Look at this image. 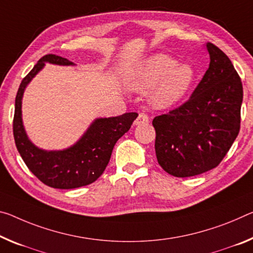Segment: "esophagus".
Masks as SVG:
<instances>
[{"mask_svg":"<svg viewBox=\"0 0 253 253\" xmlns=\"http://www.w3.org/2000/svg\"><path fill=\"white\" fill-rule=\"evenodd\" d=\"M148 123V116L146 114H144V112H142V114L138 115V117L136 118L135 120V125L138 126V125H144V124Z\"/></svg>","mask_w":253,"mask_h":253,"instance_id":"obj_1","label":"esophagus"}]
</instances>
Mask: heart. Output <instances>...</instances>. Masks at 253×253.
I'll use <instances>...</instances> for the list:
<instances>
[{
    "label": "heart",
    "instance_id": "obj_1",
    "mask_svg": "<svg viewBox=\"0 0 253 253\" xmlns=\"http://www.w3.org/2000/svg\"><path fill=\"white\" fill-rule=\"evenodd\" d=\"M194 70L189 64L177 61L164 54L148 57L127 76L129 89L151 93V103L155 108H169L181 100L194 81Z\"/></svg>",
    "mask_w": 253,
    "mask_h": 253
}]
</instances>
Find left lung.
I'll return each instance as SVG.
<instances>
[{"label": "left lung", "mask_w": 253, "mask_h": 253, "mask_svg": "<svg viewBox=\"0 0 253 253\" xmlns=\"http://www.w3.org/2000/svg\"><path fill=\"white\" fill-rule=\"evenodd\" d=\"M210 67L187 102L153 119L160 166L178 178L218 166L240 131L243 87L230 58L206 43Z\"/></svg>", "instance_id": "8db88e82"}]
</instances>
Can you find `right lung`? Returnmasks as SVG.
<instances>
[{
	"label": "right lung",
	"mask_w": 253,
	"mask_h": 253,
	"mask_svg": "<svg viewBox=\"0 0 253 253\" xmlns=\"http://www.w3.org/2000/svg\"><path fill=\"white\" fill-rule=\"evenodd\" d=\"M45 63L73 66L69 59L53 54L38 61L20 84L13 118L14 142L26 166L40 181L57 189H74L94 182L109 163L115 144L129 130L136 112L122 116L97 118L92 122L81 138L73 145L58 151H47L36 146L26 133L22 122V98L28 84L43 69Z\"/></svg>",
	"instance_id": "1"
}]
</instances>
